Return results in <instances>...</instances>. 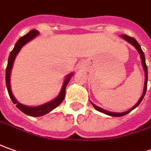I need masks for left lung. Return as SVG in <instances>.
<instances>
[{
  "label": "left lung",
  "mask_w": 151,
  "mask_h": 151,
  "mask_svg": "<svg viewBox=\"0 0 151 151\" xmlns=\"http://www.w3.org/2000/svg\"><path fill=\"white\" fill-rule=\"evenodd\" d=\"M121 37L123 39H125L126 41H127V42L131 43L132 45H133L135 47H136V49L137 50V52H139L140 54V56H141V63H142V66H143V69H144V71H145V85H144V89H143V93H142V95H141V97L140 98V99H139V101L137 102V104L135 106H133L132 108L131 109H129L128 111H126V112H123V113H113V112H109V111H107L105 109H103L101 108H99V107H98L95 104H93V103L91 102V104H92V105L93 106V108L98 110V111H99V112H101L103 113H105L107 115H109V116H113V117H122V116H124L126 114H127V113H129L131 111H132L133 109H135L137 108V106L139 105L140 104H141V102L142 101V99H143V98L145 96V92H146V89H147V81H148V71H147V66H146V64H145V54L143 52V51L141 48V46L140 44L137 42V41L132 37H130V36H127V35H126V34H122Z\"/></svg>",
  "instance_id": "obj_1"
}]
</instances>
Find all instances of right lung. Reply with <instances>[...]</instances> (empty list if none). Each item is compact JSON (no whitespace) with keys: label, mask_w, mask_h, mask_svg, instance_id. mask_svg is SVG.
Wrapping results in <instances>:
<instances>
[{"label":"right lung","mask_w":151,"mask_h":151,"mask_svg":"<svg viewBox=\"0 0 151 151\" xmlns=\"http://www.w3.org/2000/svg\"><path fill=\"white\" fill-rule=\"evenodd\" d=\"M38 34H39V32H38V30L33 29L29 31L24 36H23V37H21V38L19 39L17 42L15 43L13 50L11 51L10 56H9L8 64H7L6 70V87H7V90H8V93H9V95H10L11 100H12V102L14 103V104H16V107L20 111H22L23 113H25L27 115H29V116H31V117H40V116H42L44 114H47V113L51 112L52 110H53L54 109H56L60 104H62V102L63 101V99L65 98L66 86H67L68 82L70 80V77L73 76V73H70L68 76H66V77L65 79V81L63 83V86L62 87V89H61L60 93L58 94V97L56 98V99H52V101L46 103L44 104L36 106V107H29V106H26L22 104L19 103L15 99V98L14 97V95L12 93V91H11V88H10V72H11L12 66H13V63H14V59H15L16 55L19 53V52L20 51L22 47L24 45V44H26L28 42H29L30 40H32L33 38H35Z\"/></svg>","instance_id":"right-lung-1"}]
</instances>
